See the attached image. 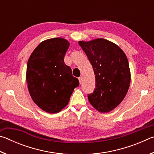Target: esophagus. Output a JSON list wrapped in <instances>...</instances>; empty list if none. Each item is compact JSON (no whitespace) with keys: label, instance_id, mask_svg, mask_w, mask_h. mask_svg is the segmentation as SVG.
Returning <instances> with one entry per match:
<instances>
[{"label":"esophagus","instance_id":"1","mask_svg":"<svg viewBox=\"0 0 154 154\" xmlns=\"http://www.w3.org/2000/svg\"><path fill=\"white\" fill-rule=\"evenodd\" d=\"M79 83H82V81H83V77H79Z\"/></svg>","mask_w":154,"mask_h":154}]
</instances>
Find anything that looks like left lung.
Returning a JSON list of instances; mask_svg holds the SVG:
<instances>
[{"instance_id": "1", "label": "left lung", "mask_w": 154, "mask_h": 154, "mask_svg": "<svg viewBox=\"0 0 154 154\" xmlns=\"http://www.w3.org/2000/svg\"><path fill=\"white\" fill-rule=\"evenodd\" d=\"M79 44L95 75L96 88L88 95V100L98 111L107 113L122 103L128 90L130 72L127 57L118 45L104 38Z\"/></svg>"}]
</instances>
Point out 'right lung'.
<instances>
[{
    "label": "right lung",
    "instance_id": "add662e5",
    "mask_svg": "<svg viewBox=\"0 0 154 154\" xmlns=\"http://www.w3.org/2000/svg\"><path fill=\"white\" fill-rule=\"evenodd\" d=\"M69 45L68 41L59 37L44 41L28 59L26 82L31 98L48 113H58L64 108L79 85L64 61Z\"/></svg>",
    "mask_w": 154,
    "mask_h": 154
}]
</instances>
